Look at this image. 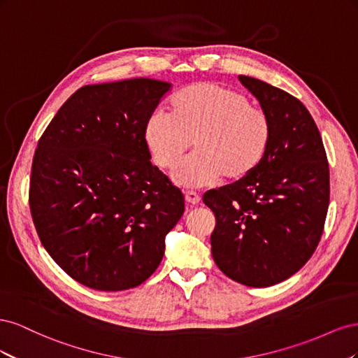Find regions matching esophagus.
<instances>
[{
  "label": "esophagus",
  "instance_id": "34e87169",
  "mask_svg": "<svg viewBox=\"0 0 358 358\" xmlns=\"http://www.w3.org/2000/svg\"><path fill=\"white\" fill-rule=\"evenodd\" d=\"M185 200L189 204H199L201 197H200V194L196 192V191H185Z\"/></svg>",
  "mask_w": 358,
  "mask_h": 358
}]
</instances>
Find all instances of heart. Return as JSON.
Masks as SVG:
<instances>
[{
  "instance_id": "1",
  "label": "heart",
  "mask_w": 358,
  "mask_h": 358,
  "mask_svg": "<svg viewBox=\"0 0 358 358\" xmlns=\"http://www.w3.org/2000/svg\"><path fill=\"white\" fill-rule=\"evenodd\" d=\"M145 143L159 169L171 170L191 148L196 154L173 175L183 187H206L224 176L237 182L262 166L272 140L264 109L242 92L212 82H199L173 94L167 115H150Z\"/></svg>"
}]
</instances>
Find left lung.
I'll return each mask as SVG.
<instances>
[{
    "mask_svg": "<svg viewBox=\"0 0 358 358\" xmlns=\"http://www.w3.org/2000/svg\"><path fill=\"white\" fill-rule=\"evenodd\" d=\"M272 124L267 154L251 176L210 189L203 201L216 218L212 255L236 282H282L315 252L330 200V173L318 127L300 100L239 76Z\"/></svg>",
    "mask_w": 358,
    "mask_h": 358,
    "instance_id": "1",
    "label": "left lung"
}]
</instances>
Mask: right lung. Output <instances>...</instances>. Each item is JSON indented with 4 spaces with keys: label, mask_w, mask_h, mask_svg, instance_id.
<instances>
[{
    "label": "right lung",
    "mask_w": 358,
    "mask_h": 358,
    "mask_svg": "<svg viewBox=\"0 0 358 358\" xmlns=\"http://www.w3.org/2000/svg\"><path fill=\"white\" fill-rule=\"evenodd\" d=\"M170 86L145 78L82 86L38 140L32 221L49 255L85 287L122 291L145 282L185 210L143 137Z\"/></svg>",
    "instance_id": "right-lung-1"
}]
</instances>
